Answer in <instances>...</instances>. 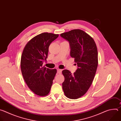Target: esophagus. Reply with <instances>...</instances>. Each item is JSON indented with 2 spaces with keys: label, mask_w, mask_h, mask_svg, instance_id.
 <instances>
[{
  "label": "esophagus",
  "mask_w": 121,
  "mask_h": 121,
  "mask_svg": "<svg viewBox=\"0 0 121 121\" xmlns=\"http://www.w3.org/2000/svg\"><path fill=\"white\" fill-rule=\"evenodd\" d=\"M62 69H57V73L59 74H61L62 73Z\"/></svg>",
  "instance_id": "1"
}]
</instances>
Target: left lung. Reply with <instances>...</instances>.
I'll list each match as a JSON object with an SVG mask.
<instances>
[{"instance_id": "left-lung-1", "label": "left lung", "mask_w": 121, "mask_h": 121, "mask_svg": "<svg viewBox=\"0 0 121 121\" xmlns=\"http://www.w3.org/2000/svg\"><path fill=\"white\" fill-rule=\"evenodd\" d=\"M60 36L69 43L70 56L78 66L73 74L68 70H63V90L66 97L77 99L87 92L94 79L98 64L97 46L91 36L79 29L61 33Z\"/></svg>"}]
</instances>
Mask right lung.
Listing matches in <instances>:
<instances>
[{
	"label": "right lung",
	"instance_id": "obj_1",
	"mask_svg": "<svg viewBox=\"0 0 121 121\" xmlns=\"http://www.w3.org/2000/svg\"><path fill=\"white\" fill-rule=\"evenodd\" d=\"M58 34L43 32L31 39L25 45L21 57V67L23 78L35 94L45 96L49 93L56 69L43 66L48 56L49 46Z\"/></svg>",
	"mask_w": 121,
	"mask_h": 121
}]
</instances>
